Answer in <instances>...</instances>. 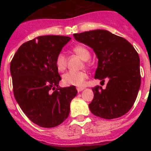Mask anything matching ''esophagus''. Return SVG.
<instances>
[{"label": "esophagus", "instance_id": "esophagus-1", "mask_svg": "<svg viewBox=\"0 0 151 151\" xmlns=\"http://www.w3.org/2000/svg\"><path fill=\"white\" fill-rule=\"evenodd\" d=\"M85 89V88L83 87H78L77 88V90H78V92H81V91H83V90Z\"/></svg>", "mask_w": 151, "mask_h": 151}]
</instances>
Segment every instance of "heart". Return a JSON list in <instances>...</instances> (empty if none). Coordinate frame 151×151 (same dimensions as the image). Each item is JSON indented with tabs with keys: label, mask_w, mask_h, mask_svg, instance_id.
<instances>
[{
	"label": "heart",
	"mask_w": 151,
	"mask_h": 151,
	"mask_svg": "<svg viewBox=\"0 0 151 151\" xmlns=\"http://www.w3.org/2000/svg\"><path fill=\"white\" fill-rule=\"evenodd\" d=\"M76 55L80 56L83 60L87 61L90 58V52L83 45H76L72 48ZM55 66L59 71H63L66 67V59L63 53H59L55 59ZM88 78V74L85 71H69L63 75V82L64 85L81 87L85 85Z\"/></svg>",
	"instance_id": "obj_1"
}]
</instances>
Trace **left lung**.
Listing matches in <instances>:
<instances>
[{
  "label": "left lung",
  "instance_id": "obj_1",
  "mask_svg": "<svg viewBox=\"0 0 151 151\" xmlns=\"http://www.w3.org/2000/svg\"><path fill=\"white\" fill-rule=\"evenodd\" d=\"M76 41L89 46L98 58L95 78H108L105 89L92 88L94 98L88 106L96 116L105 119L129 112L140 88L139 57L134 47L122 37L105 29L74 34Z\"/></svg>",
  "mask_w": 151,
  "mask_h": 151
}]
</instances>
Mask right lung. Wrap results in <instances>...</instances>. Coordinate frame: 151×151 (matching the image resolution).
Instances as JSON below:
<instances>
[{
	"instance_id": "obj_1",
	"label": "right lung",
	"mask_w": 151,
	"mask_h": 151,
	"mask_svg": "<svg viewBox=\"0 0 151 151\" xmlns=\"http://www.w3.org/2000/svg\"><path fill=\"white\" fill-rule=\"evenodd\" d=\"M70 37H37L22 44L10 64L13 92L20 108L32 122L53 128L68 117L75 86L60 88L55 59Z\"/></svg>"
}]
</instances>
